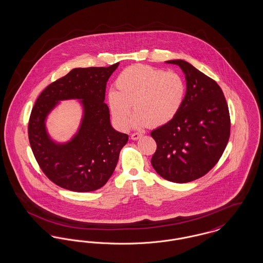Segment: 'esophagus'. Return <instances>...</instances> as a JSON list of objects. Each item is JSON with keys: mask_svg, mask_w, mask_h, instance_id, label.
Listing matches in <instances>:
<instances>
[{"mask_svg": "<svg viewBox=\"0 0 263 263\" xmlns=\"http://www.w3.org/2000/svg\"><path fill=\"white\" fill-rule=\"evenodd\" d=\"M142 136H143V134L138 133V132H135V133H133V134L131 135V139H132V140H138L139 138H141Z\"/></svg>", "mask_w": 263, "mask_h": 263, "instance_id": "esophagus-1", "label": "esophagus"}]
</instances>
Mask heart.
Returning a JSON list of instances; mask_svg holds the SVG:
<instances>
[{"label": "heart", "mask_w": 263, "mask_h": 263, "mask_svg": "<svg viewBox=\"0 0 263 263\" xmlns=\"http://www.w3.org/2000/svg\"><path fill=\"white\" fill-rule=\"evenodd\" d=\"M117 89L108 91V105L114 121L121 128L134 125H163L180 111L186 95L185 80L175 71L135 65L126 68L116 79Z\"/></svg>", "instance_id": "1"}]
</instances>
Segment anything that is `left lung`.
<instances>
[{
    "label": "left lung",
    "instance_id": "1",
    "mask_svg": "<svg viewBox=\"0 0 263 263\" xmlns=\"http://www.w3.org/2000/svg\"><path fill=\"white\" fill-rule=\"evenodd\" d=\"M178 65L186 80V95L175 118L151 132L157 150L151 163L163 178L176 183L195 180L219 162L229 142L231 119L220 86L183 60Z\"/></svg>",
    "mask_w": 263,
    "mask_h": 263
}]
</instances>
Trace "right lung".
Listing matches in <instances>:
<instances>
[{
  "mask_svg": "<svg viewBox=\"0 0 263 263\" xmlns=\"http://www.w3.org/2000/svg\"><path fill=\"white\" fill-rule=\"evenodd\" d=\"M119 63L109 67L76 68L39 95L30 113L28 139L40 168L60 187L89 192L112 175L128 135L114 130L104 102L106 83ZM82 99L84 117L74 138L56 144L48 136L45 119L59 100Z\"/></svg>",
  "mask_w": 263,
  "mask_h": 263,
  "instance_id": "obj_1",
  "label": "right lung"
}]
</instances>
